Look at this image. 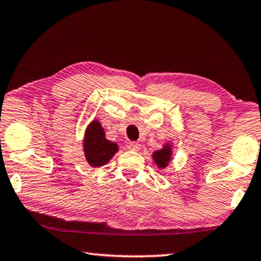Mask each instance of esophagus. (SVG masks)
<instances>
[{
	"instance_id": "esophagus-1",
	"label": "esophagus",
	"mask_w": 261,
	"mask_h": 261,
	"mask_svg": "<svg viewBox=\"0 0 261 261\" xmlns=\"http://www.w3.org/2000/svg\"><path fill=\"white\" fill-rule=\"evenodd\" d=\"M127 147H129V149L132 151H138V150H141V144L137 142H130L129 144H127Z\"/></svg>"
}]
</instances>
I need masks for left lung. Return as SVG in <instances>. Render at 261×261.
<instances>
[{
	"mask_svg": "<svg viewBox=\"0 0 261 261\" xmlns=\"http://www.w3.org/2000/svg\"><path fill=\"white\" fill-rule=\"evenodd\" d=\"M170 155H171L170 146H165L163 150L157 151V152L153 154V158L159 168H164V166L168 164V162L170 161Z\"/></svg>",
	"mask_w": 261,
	"mask_h": 261,
	"instance_id": "1",
	"label": "left lung"
}]
</instances>
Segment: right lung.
Segmentation results:
<instances>
[{"label":"right lung","instance_id":"right-lung-1","mask_svg":"<svg viewBox=\"0 0 261 261\" xmlns=\"http://www.w3.org/2000/svg\"><path fill=\"white\" fill-rule=\"evenodd\" d=\"M118 150L115 143L106 139L104 130L98 122H92L88 127L84 141V153L91 166H102L110 161Z\"/></svg>","mask_w":261,"mask_h":261}]
</instances>
